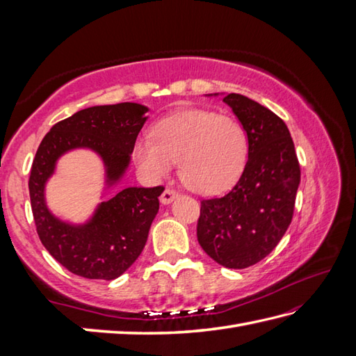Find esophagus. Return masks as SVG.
Returning a JSON list of instances; mask_svg holds the SVG:
<instances>
[{
    "instance_id": "34e87169",
    "label": "esophagus",
    "mask_w": 356,
    "mask_h": 356,
    "mask_svg": "<svg viewBox=\"0 0 356 356\" xmlns=\"http://www.w3.org/2000/svg\"><path fill=\"white\" fill-rule=\"evenodd\" d=\"M177 197V193L174 190H170V188H166V190L162 193L161 195V202L162 205H170V203Z\"/></svg>"
}]
</instances>
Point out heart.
<instances>
[{"mask_svg":"<svg viewBox=\"0 0 356 356\" xmlns=\"http://www.w3.org/2000/svg\"><path fill=\"white\" fill-rule=\"evenodd\" d=\"M133 157L143 176L162 179L179 161L180 177L200 194L237 182L248 159V136L237 119L209 110H186L162 119L153 134L136 140Z\"/></svg>","mask_w":356,"mask_h":356,"instance_id":"1","label":"heart"}]
</instances>
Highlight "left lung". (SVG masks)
Listing matches in <instances>:
<instances>
[{
	"instance_id": "obj_1",
	"label": "left lung",
	"mask_w": 356,
	"mask_h": 356,
	"mask_svg": "<svg viewBox=\"0 0 356 356\" xmlns=\"http://www.w3.org/2000/svg\"><path fill=\"white\" fill-rule=\"evenodd\" d=\"M223 102L245 128L248 162L228 194L200 202L197 240L218 264L245 269L274 251L289 228L301 171L283 119L243 95Z\"/></svg>"
}]
</instances>
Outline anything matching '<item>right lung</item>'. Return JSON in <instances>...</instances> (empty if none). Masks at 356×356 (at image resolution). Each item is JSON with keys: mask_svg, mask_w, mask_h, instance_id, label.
Returning <instances> with one entry per match:
<instances>
[{"mask_svg": "<svg viewBox=\"0 0 356 356\" xmlns=\"http://www.w3.org/2000/svg\"><path fill=\"white\" fill-rule=\"evenodd\" d=\"M147 111L145 105L134 102L81 110L53 125L38 147L29 179L36 232L53 259L74 275L92 280L122 275L147 243L163 186L124 188L101 202L87 223L70 225L45 205V184L59 157L67 151L88 148L102 159L107 186L116 185L130 165Z\"/></svg>", "mask_w": 356, "mask_h": 356, "instance_id": "1", "label": "right lung"}]
</instances>
